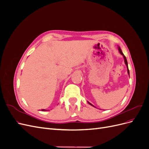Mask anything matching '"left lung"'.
Masks as SVG:
<instances>
[{"mask_svg":"<svg viewBox=\"0 0 149 149\" xmlns=\"http://www.w3.org/2000/svg\"><path fill=\"white\" fill-rule=\"evenodd\" d=\"M118 49H119V53H120L121 54V55H123V57H124V63H125V64L126 66H127V73H128V74H129V68H128V63H127V59H126L125 56H124V54H123V52H122L121 49H120V48L119 47H118ZM88 102L89 104H90V105L92 106H93V107H96L95 106H93L91 103H90V102H88Z\"/></svg>","mask_w":149,"mask_h":149,"instance_id":"obj_1","label":"left lung"}]
</instances>
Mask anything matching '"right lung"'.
I'll use <instances>...</instances> for the list:
<instances>
[{
	"mask_svg": "<svg viewBox=\"0 0 149 149\" xmlns=\"http://www.w3.org/2000/svg\"><path fill=\"white\" fill-rule=\"evenodd\" d=\"M42 111H47V110H46V109H42Z\"/></svg>",
	"mask_w": 149,
	"mask_h": 149,
	"instance_id": "obj_1",
	"label": "right lung"
}]
</instances>
